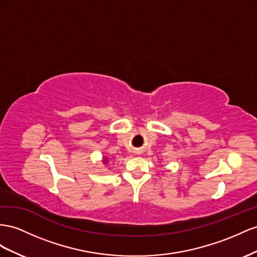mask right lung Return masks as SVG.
I'll use <instances>...</instances> for the list:
<instances>
[{
  "label": "right lung",
  "instance_id": "1",
  "mask_svg": "<svg viewBox=\"0 0 257 257\" xmlns=\"http://www.w3.org/2000/svg\"><path fill=\"white\" fill-rule=\"evenodd\" d=\"M107 162H108V160H107V159H106V158H105V159H103V163H105V164H106Z\"/></svg>",
  "mask_w": 257,
  "mask_h": 257
}]
</instances>
